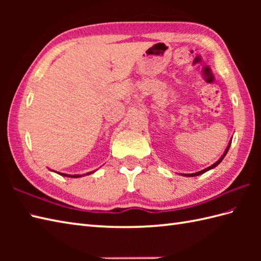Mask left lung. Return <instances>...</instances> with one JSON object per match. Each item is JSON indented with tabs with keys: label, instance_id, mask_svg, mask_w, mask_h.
<instances>
[{
	"label": "left lung",
	"instance_id": "8db88e82",
	"mask_svg": "<svg viewBox=\"0 0 261 261\" xmlns=\"http://www.w3.org/2000/svg\"><path fill=\"white\" fill-rule=\"evenodd\" d=\"M231 141H232V139H230V141H229V143H228V147L225 148V150H224V152H223V154L222 156H221L220 158H219V160L218 162H215L213 165H211L210 167H207V168H205V169H203V170H199V171H196V173H193V174H181L182 176H186V177H194V176H198V175H202V174H204V173H206V171H208V170H211V169H213V168H215L216 166H218L221 162H222L223 160V158L225 157V154L228 153V151H229V148H230V146H231Z\"/></svg>",
	"mask_w": 261,
	"mask_h": 261
}]
</instances>
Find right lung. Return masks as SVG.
Returning <instances> with one entry per match:
<instances>
[{"instance_id":"add662e5","label":"right lung","mask_w":261,"mask_h":261,"mask_svg":"<svg viewBox=\"0 0 261 261\" xmlns=\"http://www.w3.org/2000/svg\"><path fill=\"white\" fill-rule=\"evenodd\" d=\"M51 170V169H50ZM54 171V173H57L59 174L60 176H64V177H70V178H80V177H83V176H86V175H91L93 173H95L96 170H93V171H88L87 174H84V175H69V174H64V173H58V171H55V170H51Z\"/></svg>"}]
</instances>
